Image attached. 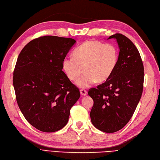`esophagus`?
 Wrapping results in <instances>:
<instances>
[{"label": "esophagus", "instance_id": "esophagus-1", "mask_svg": "<svg viewBox=\"0 0 160 160\" xmlns=\"http://www.w3.org/2000/svg\"><path fill=\"white\" fill-rule=\"evenodd\" d=\"M80 94L82 95V96H86V95H87V91L86 90H84V89H81L80 90Z\"/></svg>", "mask_w": 160, "mask_h": 160}]
</instances>
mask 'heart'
<instances>
[{
	"mask_svg": "<svg viewBox=\"0 0 160 160\" xmlns=\"http://www.w3.org/2000/svg\"><path fill=\"white\" fill-rule=\"evenodd\" d=\"M74 56H66L62 60V68L67 77L76 80V85L85 88L102 83L110 78L117 66L119 51L111 43L90 40L82 43L74 52Z\"/></svg>",
	"mask_w": 160,
	"mask_h": 160,
	"instance_id": "heart-1",
	"label": "heart"
}]
</instances>
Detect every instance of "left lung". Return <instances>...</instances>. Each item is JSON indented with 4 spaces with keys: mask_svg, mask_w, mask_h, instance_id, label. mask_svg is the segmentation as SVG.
I'll return each mask as SVG.
<instances>
[{
    "mask_svg": "<svg viewBox=\"0 0 160 160\" xmlns=\"http://www.w3.org/2000/svg\"><path fill=\"white\" fill-rule=\"evenodd\" d=\"M111 38L116 40L120 49L117 66L104 83L88 92L94 100L92 124L106 133L120 130L130 121L141 98L144 79L143 62L136 46L122 34L108 39Z\"/></svg>",
    "mask_w": 160,
    "mask_h": 160,
    "instance_id": "8db88e82",
    "label": "left lung"
}]
</instances>
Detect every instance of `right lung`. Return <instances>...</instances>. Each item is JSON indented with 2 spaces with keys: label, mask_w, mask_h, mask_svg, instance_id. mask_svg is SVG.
I'll use <instances>...</instances> for the list:
<instances>
[{
  "label": "right lung",
  "mask_w": 160,
  "mask_h": 160,
  "mask_svg": "<svg viewBox=\"0 0 160 160\" xmlns=\"http://www.w3.org/2000/svg\"><path fill=\"white\" fill-rule=\"evenodd\" d=\"M76 42L44 36L30 41L19 54L13 73L17 104L26 120L40 131L63 128L79 99L78 88L62 71V60Z\"/></svg>",
  "instance_id": "obj_1"
}]
</instances>
